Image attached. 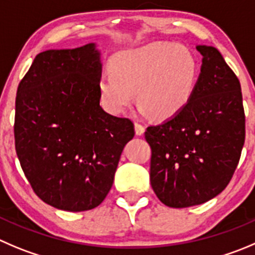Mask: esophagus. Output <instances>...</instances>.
Segmentation results:
<instances>
[{"mask_svg": "<svg viewBox=\"0 0 255 255\" xmlns=\"http://www.w3.org/2000/svg\"><path fill=\"white\" fill-rule=\"evenodd\" d=\"M135 132H136L137 136H141L145 132V128L139 123H135Z\"/></svg>", "mask_w": 255, "mask_h": 255, "instance_id": "esophagus-1", "label": "esophagus"}]
</instances>
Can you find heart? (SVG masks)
Instances as JSON below:
<instances>
[{
    "mask_svg": "<svg viewBox=\"0 0 255 255\" xmlns=\"http://www.w3.org/2000/svg\"><path fill=\"white\" fill-rule=\"evenodd\" d=\"M199 64L190 48L174 43H155L119 52L111 72L99 84L104 106L121 114L137 93L140 113L157 120L178 115L195 91Z\"/></svg>",
    "mask_w": 255,
    "mask_h": 255,
    "instance_id": "heart-1",
    "label": "heart"
}]
</instances>
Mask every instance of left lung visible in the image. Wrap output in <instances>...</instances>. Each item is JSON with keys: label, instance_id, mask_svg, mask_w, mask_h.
Here are the masks:
<instances>
[{"label": "left lung", "instance_id": "obj_1", "mask_svg": "<svg viewBox=\"0 0 255 255\" xmlns=\"http://www.w3.org/2000/svg\"><path fill=\"white\" fill-rule=\"evenodd\" d=\"M203 64L183 111L149 126L150 183L162 204L188 208L222 193L234 174L246 139L241 82L213 46L198 45Z\"/></svg>", "mask_w": 255, "mask_h": 255}]
</instances>
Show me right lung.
<instances>
[{
	"label": "right lung",
	"mask_w": 255,
	"mask_h": 255,
	"mask_svg": "<svg viewBox=\"0 0 255 255\" xmlns=\"http://www.w3.org/2000/svg\"><path fill=\"white\" fill-rule=\"evenodd\" d=\"M95 42L38 53L16 96L14 144L38 198L66 212L103 203L134 124L100 106Z\"/></svg>",
	"instance_id": "right-lung-1"
}]
</instances>
